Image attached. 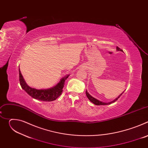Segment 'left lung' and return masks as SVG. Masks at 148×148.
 Instances as JSON below:
<instances>
[{"label": "left lung", "mask_w": 148, "mask_h": 148, "mask_svg": "<svg viewBox=\"0 0 148 148\" xmlns=\"http://www.w3.org/2000/svg\"><path fill=\"white\" fill-rule=\"evenodd\" d=\"M116 50H117V51H122V50H121L120 48H119L118 47H116ZM86 95H87V98L89 99V100H90L91 102H92L93 103H94L95 105H108V104H111V103H113V102H115L122 95V94L123 93V92L122 94H121L120 95H119V96L118 97V98H116L115 99H114V101H111V102H107V103L103 102H102V101H100L99 100H98V99H97L94 98L93 97H92V96L88 92V91H87V90H86Z\"/></svg>", "instance_id": "left-lung-1"}]
</instances>
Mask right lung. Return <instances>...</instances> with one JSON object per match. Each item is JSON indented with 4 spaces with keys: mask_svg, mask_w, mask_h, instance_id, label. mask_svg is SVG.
<instances>
[{
    "mask_svg": "<svg viewBox=\"0 0 148 148\" xmlns=\"http://www.w3.org/2000/svg\"><path fill=\"white\" fill-rule=\"evenodd\" d=\"M67 75L61 79L60 81L56 86L49 89L37 90L29 87L26 83L23 75L21 74L19 69V81L22 88L32 98L43 101H52L56 100L62 92V88L64 86V82L69 77Z\"/></svg>",
    "mask_w": 148,
    "mask_h": 148,
    "instance_id": "obj_1",
    "label": "right lung"
}]
</instances>
